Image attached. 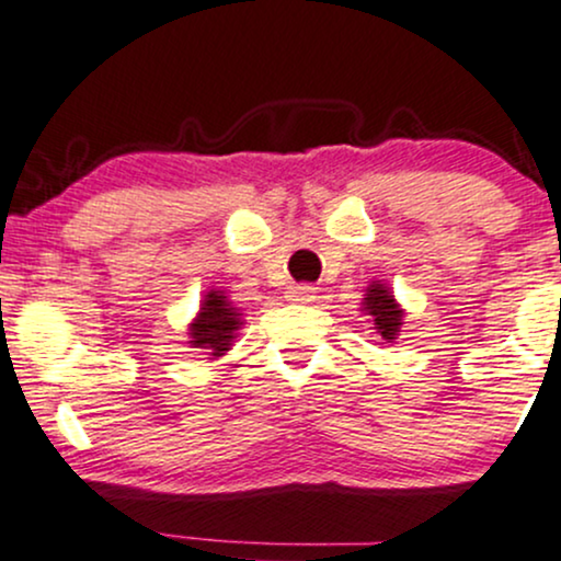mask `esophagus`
Segmentation results:
<instances>
[{
    "label": "esophagus",
    "instance_id": "34e87169",
    "mask_svg": "<svg viewBox=\"0 0 561 561\" xmlns=\"http://www.w3.org/2000/svg\"><path fill=\"white\" fill-rule=\"evenodd\" d=\"M286 299L294 301V305H309V301L314 299V288L307 286V283H301V286H288Z\"/></svg>",
    "mask_w": 561,
    "mask_h": 561
}]
</instances>
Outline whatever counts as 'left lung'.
<instances>
[{
  "instance_id": "left-lung-1",
  "label": "left lung",
  "mask_w": 561,
  "mask_h": 561,
  "mask_svg": "<svg viewBox=\"0 0 561 561\" xmlns=\"http://www.w3.org/2000/svg\"><path fill=\"white\" fill-rule=\"evenodd\" d=\"M362 312L370 314L375 333L386 341V344H393L399 339L401 328H404V309L397 299H393V291L388 288L383 280H373L370 286L365 288V299H362Z\"/></svg>"
}]
</instances>
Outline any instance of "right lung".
<instances>
[{
	"label": "right lung",
	"instance_id": "right-lung-1",
	"mask_svg": "<svg viewBox=\"0 0 561 561\" xmlns=\"http://www.w3.org/2000/svg\"><path fill=\"white\" fill-rule=\"evenodd\" d=\"M241 328L243 320L239 307H233V301L228 299L226 291L209 288L204 294L196 318L188 322V346L204 348L209 354V359H217L230 352Z\"/></svg>",
	"mask_w": 561,
	"mask_h": 561
}]
</instances>
